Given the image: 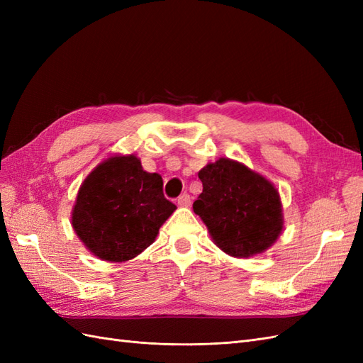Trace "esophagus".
<instances>
[{"mask_svg":"<svg viewBox=\"0 0 363 363\" xmlns=\"http://www.w3.org/2000/svg\"><path fill=\"white\" fill-rule=\"evenodd\" d=\"M191 201H192V199H191L189 194H182V195L179 196V200H177V203H179L182 207L191 206Z\"/></svg>","mask_w":363,"mask_h":363,"instance_id":"obj_1","label":"esophagus"}]
</instances>
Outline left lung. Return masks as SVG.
Returning a JSON list of instances; mask_svg holds the SVG:
<instances>
[{
    "mask_svg": "<svg viewBox=\"0 0 363 363\" xmlns=\"http://www.w3.org/2000/svg\"><path fill=\"white\" fill-rule=\"evenodd\" d=\"M203 192L194 212L216 247L228 256L251 257L269 248L283 230L279 191L245 164L221 157L199 172Z\"/></svg>",
    "mask_w": 363,
    "mask_h": 363,
    "instance_id": "left-lung-1",
    "label": "left lung"
}]
</instances>
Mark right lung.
<instances>
[{"label": "right lung", "mask_w": 363, "mask_h": 363, "mask_svg": "<svg viewBox=\"0 0 363 363\" xmlns=\"http://www.w3.org/2000/svg\"><path fill=\"white\" fill-rule=\"evenodd\" d=\"M163 180L135 155L112 156L87 175L77 194L72 227L94 256L127 262L150 247L175 211Z\"/></svg>", "instance_id": "1"}]
</instances>
